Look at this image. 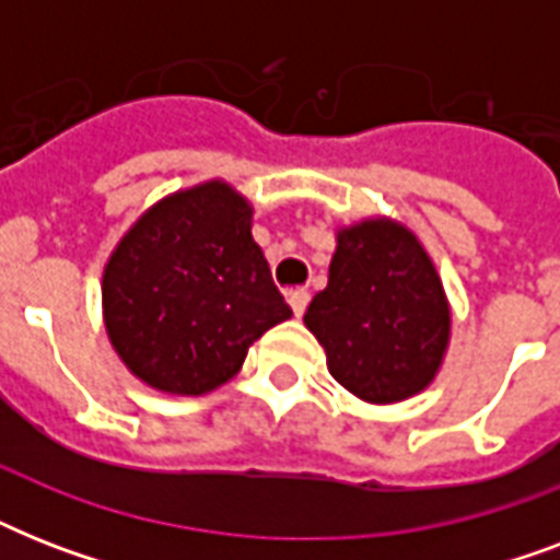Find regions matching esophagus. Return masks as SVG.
<instances>
[{"label":"esophagus","mask_w":560,"mask_h":560,"mask_svg":"<svg viewBox=\"0 0 560 560\" xmlns=\"http://www.w3.org/2000/svg\"><path fill=\"white\" fill-rule=\"evenodd\" d=\"M288 302H290V307H293V314L302 316V314H305L307 302H311V293H307V290H302V288L290 290Z\"/></svg>","instance_id":"1"}]
</instances>
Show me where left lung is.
<instances>
[{
    "label": "left lung",
    "instance_id": "1",
    "mask_svg": "<svg viewBox=\"0 0 560 560\" xmlns=\"http://www.w3.org/2000/svg\"><path fill=\"white\" fill-rule=\"evenodd\" d=\"M328 288L305 325L328 372L366 404H398L424 392L451 346L453 311L435 261L407 223L372 214L334 232Z\"/></svg>",
    "mask_w": 560,
    "mask_h": 560
}]
</instances>
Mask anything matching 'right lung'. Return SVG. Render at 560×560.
Listing matches in <instances>:
<instances>
[{
	"label": "right lung",
	"mask_w": 560,
	"mask_h": 560,
	"mask_svg": "<svg viewBox=\"0 0 560 560\" xmlns=\"http://www.w3.org/2000/svg\"><path fill=\"white\" fill-rule=\"evenodd\" d=\"M253 202L226 179L165 194L113 246L101 276L109 346L165 395L197 398L293 316L253 241Z\"/></svg>",
	"instance_id": "1"
}]
</instances>
